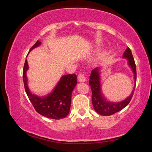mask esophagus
I'll return each mask as SVG.
<instances>
[{"label": "esophagus", "instance_id": "obj_1", "mask_svg": "<svg viewBox=\"0 0 152 152\" xmlns=\"http://www.w3.org/2000/svg\"><path fill=\"white\" fill-rule=\"evenodd\" d=\"M78 80L80 82H84L86 80V77L84 74H79L78 76Z\"/></svg>", "mask_w": 152, "mask_h": 152}]
</instances>
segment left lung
I'll return each mask as SVG.
<instances>
[{
    "instance_id": "8db88e82",
    "label": "left lung",
    "mask_w": 152,
    "mask_h": 152,
    "mask_svg": "<svg viewBox=\"0 0 152 152\" xmlns=\"http://www.w3.org/2000/svg\"><path fill=\"white\" fill-rule=\"evenodd\" d=\"M123 58H126L128 61V65L133 71L134 75V80L136 84V78H137V74H136V66L135 63L133 59L132 51L129 48L126 49L125 51L123 53ZM89 85L91 86L92 90V102L93 104L94 109L97 113L103 116H109L123 109L127 106L133 97L134 93L135 88L130 96H129L124 101L119 102H111L108 101L102 95L101 87V77H100L99 68H96L91 72L90 76Z\"/></svg>"
}]
</instances>
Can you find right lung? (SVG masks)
<instances>
[{
    "label": "right lung",
    "instance_id": "right-lung-1",
    "mask_svg": "<svg viewBox=\"0 0 152 152\" xmlns=\"http://www.w3.org/2000/svg\"><path fill=\"white\" fill-rule=\"evenodd\" d=\"M40 45L41 42L37 41L29 51ZM29 66L26 60L23 70L25 90L36 111L42 116L50 119H60L65 118L70 112L72 93L77 84L76 74L62 76L52 92L47 96L39 97L32 94L28 88L26 75Z\"/></svg>",
    "mask_w": 152,
    "mask_h": 152
}]
</instances>
